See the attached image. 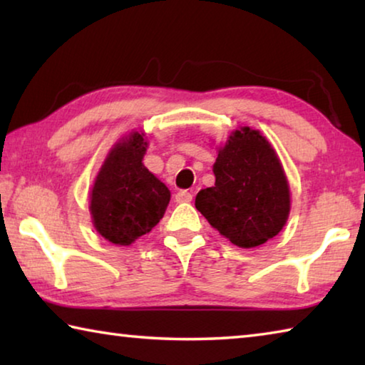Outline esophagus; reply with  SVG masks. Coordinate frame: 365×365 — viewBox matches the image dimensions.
Wrapping results in <instances>:
<instances>
[{"instance_id": "obj_1", "label": "esophagus", "mask_w": 365, "mask_h": 365, "mask_svg": "<svg viewBox=\"0 0 365 365\" xmlns=\"http://www.w3.org/2000/svg\"><path fill=\"white\" fill-rule=\"evenodd\" d=\"M191 197H193V195H191L188 190H180V191H178V193L175 195V201H177V202H190Z\"/></svg>"}]
</instances>
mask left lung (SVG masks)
Returning a JSON list of instances; mask_svg holds the SVG:
<instances>
[{"label": "left lung", "instance_id": "1", "mask_svg": "<svg viewBox=\"0 0 365 365\" xmlns=\"http://www.w3.org/2000/svg\"><path fill=\"white\" fill-rule=\"evenodd\" d=\"M215 185L196 195L209 224L240 248H255L279 233L288 219L285 172L269 141L245 127L235 132L212 165Z\"/></svg>", "mask_w": 365, "mask_h": 365}]
</instances>
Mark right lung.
I'll return each mask as SVG.
<instances>
[{"label": "right lung", "mask_w": 365, "mask_h": 365, "mask_svg": "<svg viewBox=\"0 0 365 365\" xmlns=\"http://www.w3.org/2000/svg\"><path fill=\"white\" fill-rule=\"evenodd\" d=\"M145 151L138 132L117 143L91 190L93 224L114 245L128 246L151 232L169 205L170 191L141 163Z\"/></svg>", "instance_id": "add662e5"}]
</instances>
